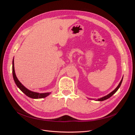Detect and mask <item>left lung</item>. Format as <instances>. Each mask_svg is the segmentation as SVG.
<instances>
[{
	"label": "left lung",
	"instance_id": "left-lung-1",
	"mask_svg": "<svg viewBox=\"0 0 135 135\" xmlns=\"http://www.w3.org/2000/svg\"><path fill=\"white\" fill-rule=\"evenodd\" d=\"M123 78H122V80H120V83H119V84H118V86L117 87V88L114 89V91H113L112 92H110V93H109L108 95H107V96H104V97H101V98H100V99H97V100H96V101H104V100H107V99H108L109 98H110V97L111 96H112L114 93H115L117 91H118V89L119 88V87H120V85H121V84H122V80H123Z\"/></svg>",
	"mask_w": 135,
	"mask_h": 135
}]
</instances>
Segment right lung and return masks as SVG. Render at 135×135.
I'll return each instance as SVG.
<instances>
[{
    "mask_svg": "<svg viewBox=\"0 0 135 135\" xmlns=\"http://www.w3.org/2000/svg\"><path fill=\"white\" fill-rule=\"evenodd\" d=\"M12 73H13V77L15 82L16 85L19 88V89L21 90L23 93H24L25 95L28 96V97H30L31 99H42V98H45L48 95H50L51 92H46V93H38L31 91L29 89L26 88L24 85L20 82L17 79V76L15 74V67H14V58L12 61Z\"/></svg>",
    "mask_w": 135,
    "mask_h": 135,
    "instance_id": "add662e5",
    "label": "right lung"
}]
</instances>
